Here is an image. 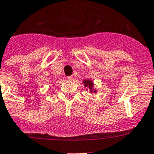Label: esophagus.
<instances>
[{
	"instance_id": "34e87169",
	"label": "esophagus",
	"mask_w": 154,
	"mask_h": 154,
	"mask_svg": "<svg viewBox=\"0 0 154 154\" xmlns=\"http://www.w3.org/2000/svg\"><path fill=\"white\" fill-rule=\"evenodd\" d=\"M73 77H72V76H69V77H67V80H68V81H73Z\"/></svg>"
}]
</instances>
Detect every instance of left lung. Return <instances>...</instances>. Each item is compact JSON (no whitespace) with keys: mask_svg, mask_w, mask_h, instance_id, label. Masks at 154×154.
<instances>
[{"mask_svg":"<svg viewBox=\"0 0 154 154\" xmlns=\"http://www.w3.org/2000/svg\"><path fill=\"white\" fill-rule=\"evenodd\" d=\"M83 84H84V85H85V88H87L86 89L88 90L89 89L90 92L91 93H96V92H97V89H95L94 88V83H93V81H92V80H84L83 81Z\"/></svg>","mask_w":154,"mask_h":154,"instance_id":"8db88e82","label":"left lung"}]
</instances>
